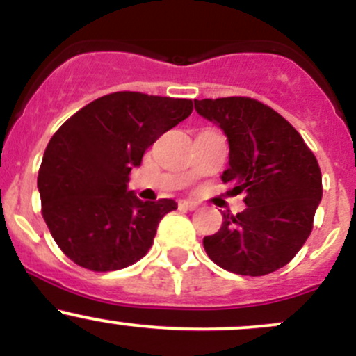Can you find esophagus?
I'll list each match as a JSON object with an SVG mask.
<instances>
[{"mask_svg":"<svg viewBox=\"0 0 356 356\" xmlns=\"http://www.w3.org/2000/svg\"><path fill=\"white\" fill-rule=\"evenodd\" d=\"M178 205L179 209H186V211H195V209H199V204L193 202V200H181Z\"/></svg>","mask_w":356,"mask_h":356,"instance_id":"esophagus-1","label":"esophagus"}]
</instances>
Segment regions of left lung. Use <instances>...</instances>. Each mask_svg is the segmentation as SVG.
<instances>
[{
    "label": "left lung",
    "instance_id": "left-lung-1",
    "mask_svg": "<svg viewBox=\"0 0 356 356\" xmlns=\"http://www.w3.org/2000/svg\"><path fill=\"white\" fill-rule=\"evenodd\" d=\"M195 111L221 127L229 168L221 175L247 209L225 214L204 238L209 259L229 273L266 276L298 254L314 228L322 175L302 135L280 113L252 97L195 99Z\"/></svg>",
    "mask_w": 356,
    "mask_h": 356
}]
</instances>
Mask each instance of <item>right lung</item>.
Wrapping results in <instances>:
<instances>
[{
	"instance_id": "right-lung-1",
	"label": "right lung",
	"mask_w": 356,
	"mask_h": 356,
	"mask_svg": "<svg viewBox=\"0 0 356 356\" xmlns=\"http://www.w3.org/2000/svg\"><path fill=\"white\" fill-rule=\"evenodd\" d=\"M192 109L190 99L122 90L89 102L58 128L38 186L44 221L68 259L106 273L147 254L161 218L177 202H142L127 190L128 175Z\"/></svg>"
}]
</instances>
